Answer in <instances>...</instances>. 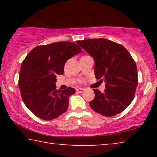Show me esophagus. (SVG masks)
<instances>
[{"label":"esophagus","mask_w":157,"mask_h":157,"mask_svg":"<svg viewBox=\"0 0 157 157\" xmlns=\"http://www.w3.org/2000/svg\"><path fill=\"white\" fill-rule=\"evenodd\" d=\"M84 90H85L84 89H82V88H78V89H76V91L78 93H82L84 91Z\"/></svg>","instance_id":"esophagus-1"}]
</instances>
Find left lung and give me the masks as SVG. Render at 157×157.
I'll list each match as a JSON object with an SVG mask.
<instances>
[{
	"mask_svg": "<svg viewBox=\"0 0 157 157\" xmlns=\"http://www.w3.org/2000/svg\"><path fill=\"white\" fill-rule=\"evenodd\" d=\"M95 61L96 79L106 82V89L95 92L89 102L93 110L105 116L121 113L131 104L138 84L137 67L127 50L121 44L106 39L77 41Z\"/></svg>",
	"mask_w": 157,
	"mask_h": 157,
	"instance_id": "left-lung-1",
	"label": "left lung"
}]
</instances>
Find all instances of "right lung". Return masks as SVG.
I'll list each match as a JSON object with an SVG mask.
<instances>
[{"instance_id":"add662e5","label":"right lung","mask_w":157,"mask_h":157,"mask_svg":"<svg viewBox=\"0 0 157 157\" xmlns=\"http://www.w3.org/2000/svg\"><path fill=\"white\" fill-rule=\"evenodd\" d=\"M82 52L75 43L55 42L38 46L28 53L21 66L18 86L24 104L36 116L52 120L67 110L68 98L75 89L57 90V75H63L68 59Z\"/></svg>"}]
</instances>
